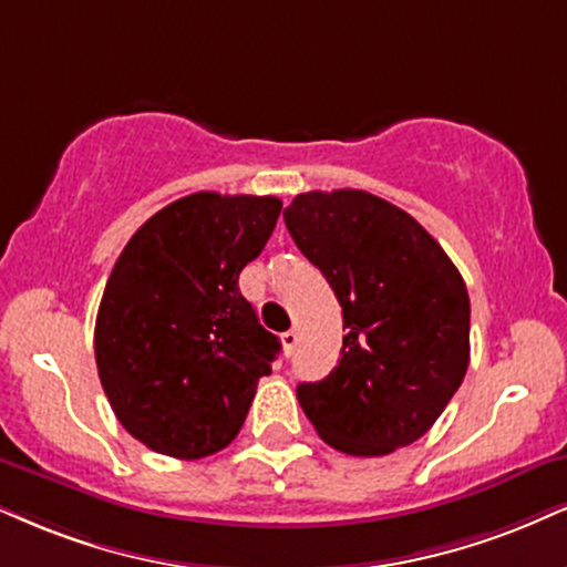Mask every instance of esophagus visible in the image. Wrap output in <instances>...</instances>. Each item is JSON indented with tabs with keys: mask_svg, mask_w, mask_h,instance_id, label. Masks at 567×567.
<instances>
[{
	"mask_svg": "<svg viewBox=\"0 0 567 567\" xmlns=\"http://www.w3.org/2000/svg\"><path fill=\"white\" fill-rule=\"evenodd\" d=\"M281 341H284V349H286V354H291V352H295V347L299 344V331H297V328H289V331L281 333Z\"/></svg>",
	"mask_w": 567,
	"mask_h": 567,
	"instance_id": "obj_1",
	"label": "esophagus"
}]
</instances>
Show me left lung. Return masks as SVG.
Here are the masks:
<instances>
[{
	"mask_svg": "<svg viewBox=\"0 0 567 567\" xmlns=\"http://www.w3.org/2000/svg\"><path fill=\"white\" fill-rule=\"evenodd\" d=\"M286 228L341 305L347 337L323 381L299 383L326 444L354 457L408 446L436 423L471 360V299L439 241L358 188L299 194Z\"/></svg>",
	"mask_w": 567,
	"mask_h": 567,
	"instance_id": "left-lung-1",
	"label": "left lung"
}]
</instances>
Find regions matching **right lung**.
I'll use <instances>...</instances> for the list:
<instances>
[{"label":"right lung","instance_id":"add662e5","mask_svg":"<svg viewBox=\"0 0 567 567\" xmlns=\"http://www.w3.org/2000/svg\"><path fill=\"white\" fill-rule=\"evenodd\" d=\"M278 197L197 192L131 236L104 286L96 370L123 429L159 454L199 460L236 439L281 341L241 297Z\"/></svg>","mask_w":567,"mask_h":567}]
</instances>
